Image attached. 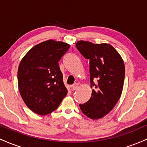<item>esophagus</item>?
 <instances>
[{"instance_id": "34e87169", "label": "esophagus", "mask_w": 147, "mask_h": 147, "mask_svg": "<svg viewBox=\"0 0 147 147\" xmlns=\"http://www.w3.org/2000/svg\"><path fill=\"white\" fill-rule=\"evenodd\" d=\"M79 88V84H77V83H75V84H74L72 86V89L73 90H77V88Z\"/></svg>"}]
</instances>
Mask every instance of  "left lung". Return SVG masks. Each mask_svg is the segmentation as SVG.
<instances>
[{
    "instance_id": "left-lung-1",
    "label": "left lung",
    "mask_w": 147,
    "mask_h": 147,
    "mask_svg": "<svg viewBox=\"0 0 147 147\" xmlns=\"http://www.w3.org/2000/svg\"><path fill=\"white\" fill-rule=\"evenodd\" d=\"M76 47L90 60V87L93 88L90 99L79 106L88 117L100 119L113 109L122 95L125 76L124 61L110 44L79 41ZM96 80L98 82L95 84Z\"/></svg>"
}]
</instances>
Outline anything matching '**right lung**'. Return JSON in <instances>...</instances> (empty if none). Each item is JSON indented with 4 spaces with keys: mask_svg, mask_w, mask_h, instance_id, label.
<instances>
[{
    "mask_svg": "<svg viewBox=\"0 0 147 147\" xmlns=\"http://www.w3.org/2000/svg\"><path fill=\"white\" fill-rule=\"evenodd\" d=\"M70 45L48 40L31 48L18 69V89L27 106L35 113L53 112L68 93L59 63Z\"/></svg>",
    "mask_w": 147,
    "mask_h": 147,
    "instance_id": "obj_1",
    "label": "right lung"
}]
</instances>
